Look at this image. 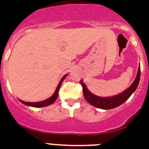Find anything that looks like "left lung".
Returning a JSON list of instances; mask_svg holds the SVG:
<instances>
[{"label":"left lung","mask_w":149,"mask_h":149,"mask_svg":"<svg viewBox=\"0 0 149 149\" xmlns=\"http://www.w3.org/2000/svg\"><path fill=\"white\" fill-rule=\"evenodd\" d=\"M141 76V69L140 67L138 68V74L135 78L134 81L133 83L131 86L129 88L123 92L120 93L118 95L113 96V97H97L96 95H93L87 90V87L83 83V81H80V84L82 85L83 87V94L84 96L85 99L87 100V102H89L91 105L93 106L102 109H114L116 107H118L119 105H122L123 102H125L130 97V95L134 92L135 90L139 84Z\"/></svg>","instance_id":"obj_1"}]
</instances>
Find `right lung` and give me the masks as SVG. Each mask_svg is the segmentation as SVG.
Instances as JSON below:
<instances>
[{
    "instance_id": "obj_1",
    "label": "right lung",
    "mask_w": 149,
    "mask_h": 149,
    "mask_svg": "<svg viewBox=\"0 0 149 149\" xmlns=\"http://www.w3.org/2000/svg\"><path fill=\"white\" fill-rule=\"evenodd\" d=\"M66 77V75H65L64 77H62V79L60 80L59 84L58 85V87H57L56 90H55V91H54V95H52V97H49V98H47V99L44 100L43 102H24V101H22L20 100V102L22 103H23L24 105H29V106H32V107H44V106H47V105H51L52 103H54L55 102V100L57 99V97L58 96V91H59V88H60V86L62 84V81L64 80V79Z\"/></svg>"
}]
</instances>
